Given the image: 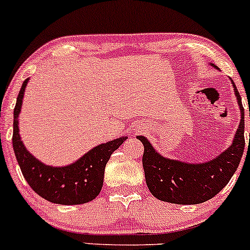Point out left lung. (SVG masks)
Instances as JSON below:
<instances>
[{
    "mask_svg": "<svg viewBox=\"0 0 250 250\" xmlns=\"http://www.w3.org/2000/svg\"><path fill=\"white\" fill-rule=\"evenodd\" d=\"M210 64L217 69L214 63ZM231 82L241 111V122L232 144L215 159L202 164L172 160L160 155L145 137H137L144 145L143 167L145 181L155 198L172 204H200L214 198L222 190L237 171L246 145L244 108L241 95L232 79Z\"/></svg>",
    "mask_w": 250,
    "mask_h": 250,
    "instance_id": "obj_1",
    "label": "left lung"
}]
</instances>
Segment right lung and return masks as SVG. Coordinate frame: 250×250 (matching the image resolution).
<instances>
[{
  "mask_svg": "<svg viewBox=\"0 0 250 250\" xmlns=\"http://www.w3.org/2000/svg\"><path fill=\"white\" fill-rule=\"evenodd\" d=\"M29 78L25 79L17 98L13 111V150L21 171L31 189L43 199L61 205H78L91 202L101 192L104 173L107 161L115 150L128 137L98 145L81 159L67 166H50L39 161L26 150L19 135L18 117L21 110L24 91Z\"/></svg>",
  "mask_w": 250,
  "mask_h": 250,
  "instance_id": "right-lung-1",
  "label": "right lung"
}]
</instances>
